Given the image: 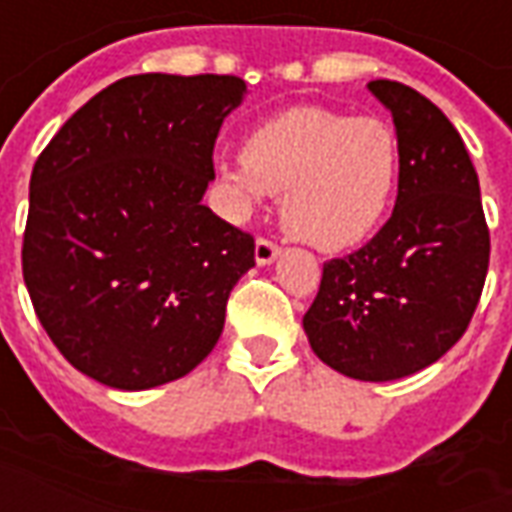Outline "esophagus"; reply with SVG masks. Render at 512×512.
Instances as JSON below:
<instances>
[{
  "instance_id": "esophagus-1",
  "label": "esophagus",
  "mask_w": 512,
  "mask_h": 512,
  "mask_svg": "<svg viewBox=\"0 0 512 512\" xmlns=\"http://www.w3.org/2000/svg\"><path fill=\"white\" fill-rule=\"evenodd\" d=\"M253 256H256V264H259V267H267V264H272V261L281 256V248L270 240H259L256 242V251H253Z\"/></svg>"
}]
</instances>
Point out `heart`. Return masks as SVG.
<instances>
[{
    "mask_svg": "<svg viewBox=\"0 0 512 512\" xmlns=\"http://www.w3.org/2000/svg\"><path fill=\"white\" fill-rule=\"evenodd\" d=\"M401 174L395 130L376 117L319 106L278 111L248 130L242 160H220L218 182L237 215L278 193L281 220L319 251H343L382 223Z\"/></svg>",
    "mask_w": 512,
    "mask_h": 512,
    "instance_id": "b5f03b06",
    "label": "heart"
}]
</instances>
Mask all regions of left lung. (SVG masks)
I'll use <instances>...</instances> for the list:
<instances>
[{"label": "left lung", "mask_w": 512, "mask_h": 512, "mask_svg": "<svg viewBox=\"0 0 512 512\" xmlns=\"http://www.w3.org/2000/svg\"><path fill=\"white\" fill-rule=\"evenodd\" d=\"M368 92L393 114L401 147L395 210L368 245L324 264L302 330L338 374L393 382L436 363L464 335L491 242L453 122L398 81H371Z\"/></svg>", "instance_id": "obj_1"}]
</instances>
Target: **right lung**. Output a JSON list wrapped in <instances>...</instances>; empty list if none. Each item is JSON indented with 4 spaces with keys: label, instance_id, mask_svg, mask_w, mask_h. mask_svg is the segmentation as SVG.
<instances>
[{
    "label": "right lung",
    "instance_id": "right-lung-1",
    "mask_svg": "<svg viewBox=\"0 0 512 512\" xmlns=\"http://www.w3.org/2000/svg\"><path fill=\"white\" fill-rule=\"evenodd\" d=\"M237 76L144 73L78 108L29 179L24 283L65 360L114 390L190 374L215 349L253 237L204 204Z\"/></svg>",
    "mask_w": 512,
    "mask_h": 512
}]
</instances>
